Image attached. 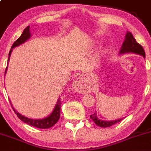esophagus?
I'll return each instance as SVG.
<instances>
[{
	"label": "esophagus",
	"mask_w": 151,
	"mask_h": 151,
	"mask_svg": "<svg viewBox=\"0 0 151 151\" xmlns=\"http://www.w3.org/2000/svg\"><path fill=\"white\" fill-rule=\"evenodd\" d=\"M73 88H74V91H75L76 92L80 93H85L87 90L84 82H83V80L80 78H77V80L74 82V83H73Z\"/></svg>",
	"instance_id": "esophagus-1"
}]
</instances>
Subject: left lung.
Instances as JSON below:
<instances>
[{
  "label": "left lung",
  "instance_id": "8db88e82",
  "mask_svg": "<svg viewBox=\"0 0 151 151\" xmlns=\"http://www.w3.org/2000/svg\"><path fill=\"white\" fill-rule=\"evenodd\" d=\"M135 53V54L140 55L145 57V52L143 49V47L137 43L136 39L134 38L133 35L131 32H127L125 37V41L123 43L122 47H121V50H120V54H124V53ZM90 118L94 121V123L97 125V126H100V127L106 128L109 127V126H112V125L115 124V123L120 122L122 121V119L119 120H115V121H105L100 120L97 117L96 113H94L93 115H90Z\"/></svg>",
  "mask_w": 151,
  "mask_h": 151
}]
</instances>
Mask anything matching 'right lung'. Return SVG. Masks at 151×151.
<instances>
[{
  "instance_id": "right-lung-1",
  "label": "right lung",
  "mask_w": 151,
  "mask_h": 151,
  "mask_svg": "<svg viewBox=\"0 0 151 151\" xmlns=\"http://www.w3.org/2000/svg\"><path fill=\"white\" fill-rule=\"evenodd\" d=\"M30 37V26H28L27 28H25V30L22 32V35L14 42V44L12 45V48L9 53V58L11 55V53H12V49L14 48V47L19 46V45H22V43L26 42L27 40ZM7 67L6 68L5 71V74L6 72ZM11 103V101H10ZM12 104V103H11ZM13 108V110L14 111V112L16 113V115H17L18 118L21 120L22 121H23L24 123H26L27 124L30 125V126H34V127L39 128V129H49V128L52 127V126H54L56 123L58 121L59 118H60V98H58V102L56 104L55 106L54 109H53L52 112L49 115L47 118H43V119H30V118H27V117L23 116L21 114H19V112H17V110H15L14 108L12 106Z\"/></svg>"
}]
</instances>
